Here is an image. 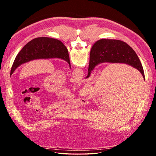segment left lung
<instances>
[{"mask_svg": "<svg viewBox=\"0 0 156 156\" xmlns=\"http://www.w3.org/2000/svg\"><path fill=\"white\" fill-rule=\"evenodd\" d=\"M61 58L69 64L68 51L60 40L48 37H36L27 43L14 60L10 75L21 64L36 59Z\"/></svg>", "mask_w": 156, "mask_h": 156, "instance_id": "left-lung-1", "label": "left lung"}]
</instances>
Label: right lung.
<instances>
[{"label": "right lung", "mask_w": 156, "mask_h": 156, "mask_svg": "<svg viewBox=\"0 0 156 156\" xmlns=\"http://www.w3.org/2000/svg\"><path fill=\"white\" fill-rule=\"evenodd\" d=\"M103 62L124 63L137 69L144 78L140 61L134 50L125 42L118 40L101 39L92 46L90 53L88 78L97 65Z\"/></svg>", "instance_id": "right-lung-1"}]
</instances>
